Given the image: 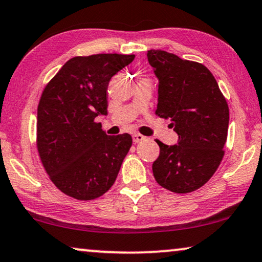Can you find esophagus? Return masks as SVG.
I'll return each mask as SVG.
<instances>
[{
	"label": "esophagus",
	"instance_id": "1",
	"mask_svg": "<svg viewBox=\"0 0 262 262\" xmlns=\"http://www.w3.org/2000/svg\"><path fill=\"white\" fill-rule=\"evenodd\" d=\"M146 139V136H143V135H141V134H134L133 135V141H134V143H138V142H141V141H143V140Z\"/></svg>",
	"mask_w": 262,
	"mask_h": 262
}]
</instances>
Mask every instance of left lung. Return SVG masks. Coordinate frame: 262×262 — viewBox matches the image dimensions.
<instances>
[{
	"label": "left lung",
	"mask_w": 262,
	"mask_h": 262,
	"mask_svg": "<svg viewBox=\"0 0 262 262\" xmlns=\"http://www.w3.org/2000/svg\"><path fill=\"white\" fill-rule=\"evenodd\" d=\"M159 79L156 114L171 119L178 143L156 140L160 154L153 163L157 183L176 193L200 189L223 159L229 108L212 73L203 64L161 50L147 52Z\"/></svg>",
	"instance_id": "8db88e82"
}]
</instances>
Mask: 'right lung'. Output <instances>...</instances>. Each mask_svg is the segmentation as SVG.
Here are the masks:
<instances>
[{
	"instance_id": "right-lung-1",
	"label": "right lung",
	"mask_w": 262,
	"mask_h": 262,
	"mask_svg": "<svg viewBox=\"0 0 262 262\" xmlns=\"http://www.w3.org/2000/svg\"><path fill=\"white\" fill-rule=\"evenodd\" d=\"M134 54L101 53L66 61L42 91L36 146L54 185L78 201L104 194L132 146L129 134L109 136L95 119L106 115V89Z\"/></svg>"
}]
</instances>
